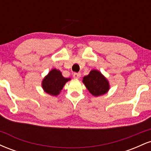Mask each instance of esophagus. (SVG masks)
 Listing matches in <instances>:
<instances>
[{"mask_svg": "<svg viewBox=\"0 0 151 151\" xmlns=\"http://www.w3.org/2000/svg\"><path fill=\"white\" fill-rule=\"evenodd\" d=\"M73 77L74 79H79L81 77V74L80 73H74L73 74Z\"/></svg>", "mask_w": 151, "mask_h": 151, "instance_id": "esophagus-1", "label": "esophagus"}]
</instances>
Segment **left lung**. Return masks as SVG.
Listing matches in <instances>:
<instances>
[{"instance_id": "obj_1", "label": "left lung", "mask_w": 151, "mask_h": 151, "mask_svg": "<svg viewBox=\"0 0 151 151\" xmlns=\"http://www.w3.org/2000/svg\"><path fill=\"white\" fill-rule=\"evenodd\" d=\"M83 83L93 96H99L107 93L109 83L104 76L98 70H93L83 78Z\"/></svg>"}]
</instances>
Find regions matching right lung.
<instances>
[{
    "mask_svg": "<svg viewBox=\"0 0 151 151\" xmlns=\"http://www.w3.org/2000/svg\"><path fill=\"white\" fill-rule=\"evenodd\" d=\"M70 80V78H65L62 76L60 70L53 69L43 79L42 89L46 93L52 96H58L66 82Z\"/></svg>",
    "mask_w": 151,
    "mask_h": 151,
    "instance_id": "1",
    "label": "right lung"
}]
</instances>
